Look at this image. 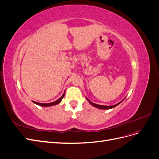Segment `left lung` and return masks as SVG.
<instances>
[{"mask_svg": "<svg viewBox=\"0 0 159 159\" xmlns=\"http://www.w3.org/2000/svg\"><path fill=\"white\" fill-rule=\"evenodd\" d=\"M87 99H88V102H89V103H90L91 105H93V106H94V107H97V108H98V109H109L113 108V107H116L117 105H118L119 103H121L123 102V101H121V102L118 103L116 104V105H112V106H105V105H98V104L93 103H92L91 102H90V101H89L88 98H87Z\"/></svg>", "mask_w": 159, "mask_h": 159, "instance_id": "obj_1", "label": "left lung"}]
</instances>
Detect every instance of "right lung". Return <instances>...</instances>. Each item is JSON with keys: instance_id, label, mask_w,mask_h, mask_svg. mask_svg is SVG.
<instances>
[{"instance_id": "add662e5", "label": "right lung", "mask_w": 159, "mask_h": 159, "mask_svg": "<svg viewBox=\"0 0 159 159\" xmlns=\"http://www.w3.org/2000/svg\"><path fill=\"white\" fill-rule=\"evenodd\" d=\"M64 95H65V93H64V94L61 95V97H60L58 99L56 100V102H52V103H38V102H33V103H34L38 105H40V106H42V107H50V106H52V105H57L58 104L61 102V99L64 98Z\"/></svg>"}]
</instances>
